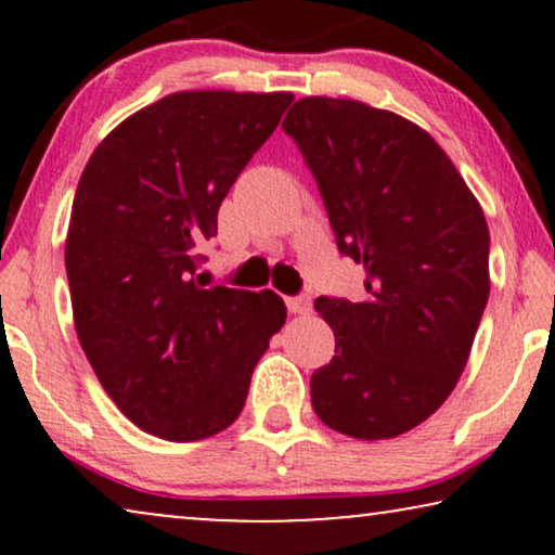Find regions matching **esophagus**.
Listing matches in <instances>:
<instances>
[{"label":"esophagus","mask_w":555,"mask_h":555,"mask_svg":"<svg viewBox=\"0 0 555 555\" xmlns=\"http://www.w3.org/2000/svg\"><path fill=\"white\" fill-rule=\"evenodd\" d=\"M310 308H313V302H310L308 293H300V295H295V298H287V310H291V313L306 315V313H310Z\"/></svg>","instance_id":"34e87169"}]
</instances>
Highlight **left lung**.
I'll use <instances>...</instances> for the list:
<instances>
[{"mask_svg":"<svg viewBox=\"0 0 555 555\" xmlns=\"http://www.w3.org/2000/svg\"><path fill=\"white\" fill-rule=\"evenodd\" d=\"M283 131L328 211L338 253L366 270L359 302L321 295L336 356L310 376L323 424L389 439L422 424L465 369L490 295V232L437 141L397 113L302 98Z\"/></svg>","mask_w":555,"mask_h":555,"instance_id":"1","label":"left lung"}]
</instances>
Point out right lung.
<instances>
[{
    "label": "right lung",
    "mask_w": 555,
    "mask_h": 555,
    "mask_svg": "<svg viewBox=\"0 0 555 555\" xmlns=\"http://www.w3.org/2000/svg\"><path fill=\"white\" fill-rule=\"evenodd\" d=\"M291 93L192 90L126 118L82 171L65 242L75 331L98 382L149 435L194 442L245 406L285 302L202 283L219 204Z\"/></svg>",
    "instance_id": "1"
}]
</instances>
